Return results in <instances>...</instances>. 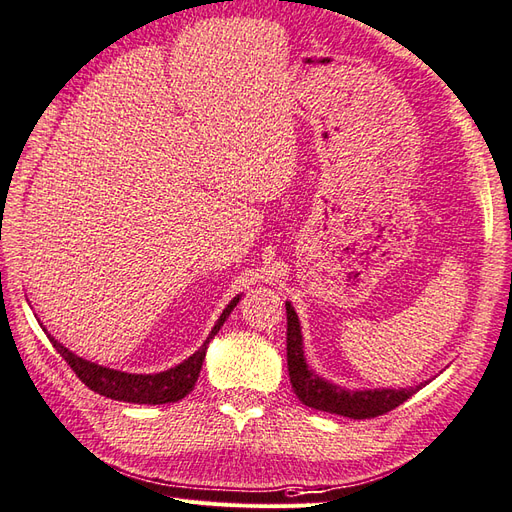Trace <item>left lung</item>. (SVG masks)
Wrapping results in <instances>:
<instances>
[{
  "label": "left lung",
  "mask_w": 512,
  "mask_h": 512,
  "mask_svg": "<svg viewBox=\"0 0 512 512\" xmlns=\"http://www.w3.org/2000/svg\"><path fill=\"white\" fill-rule=\"evenodd\" d=\"M286 363H289V378L299 402L306 404L308 408L350 419H371L389 413V410L404 404L408 397H413L423 386L419 384L410 386V389L345 391L341 386L319 378L306 365L299 319L289 302H286Z\"/></svg>",
  "instance_id": "obj_1"
}]
</instances>
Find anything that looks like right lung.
<instances>
[{
    "mask_svg": "<svg viewBox=\"0 0 512 512\" xmlns=\"http://www.w3.org/2000/svg\"><path fill=\"white\" fill-rule=\"evenodd\" d=\"M236 304H239V297H234L232 302L226 306L219 321L215 323L213 332L208 334L206 343L199 347L193 356L186 358L184 363H180L178 367L167 369L162 373H152V376L99 367V365L89 363V360H84L73 352H69L65 345L54 339L52 334H47V339L54 343L58 354L67 360V365L73 369V373H76V376L86 386H89L91 391L104 395V397H110V400H119V402H132V404H169L171 402L173 404L193 391L199 371H202L208 343L219 332L223 321L228 319V315L232 313Z\"/></svg>",
    "mask_w": 512,
    "mask_h": 512,
    "instance_id": "obj_1",
    "label": "right lung"
}]
</instances>
